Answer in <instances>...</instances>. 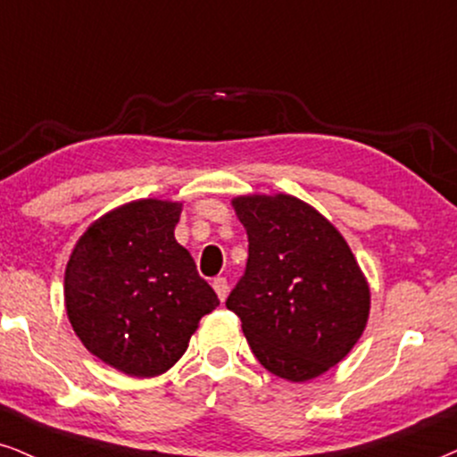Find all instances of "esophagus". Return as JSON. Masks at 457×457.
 I'll return each mask as SVG.
<instances>
[{
  "label": "esophagus",
  "mask_w": 457,
  "mask_h": 457,
  "mask_svg": "<svg viewBox=\"0 0 457 457\" xmlns=\"http://www.w3.org/2000/svg\"><path fill=\"white\" fill-rule=\"evenodd\" d=\"M213 290H216V295H218V298L220 301H224V298H227V295H228V281H227V278H216L213 279Z\"/></svg>",
  "instance_id": "1"
}]
</instances>
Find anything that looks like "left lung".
<instances>
[{
  "label": "left lung",
  "instance_id": "left-lung-1",
  "mask_svg": "<svg viewBox=\"0 0 457 457\" xmlns=\"http://www.w3.org/2000/svg\"><path fill=\"white\" fill-rule=\"evenodd\" d=\"M250 250L227 298L269 373L303 384L339 364L369 322L370 288L328 218L292 195H241Z\"/></svg>",
  "mask_w": 457,
  "mask_h": 457
}]
</instances>
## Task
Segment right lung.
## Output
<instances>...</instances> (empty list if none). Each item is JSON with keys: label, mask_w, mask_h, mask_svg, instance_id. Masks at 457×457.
Wrapping results in <instances>:
<instances>
[{"label": "right lung", "mask_w": 457, "mask_h": 457, "mask_svg": "<svg viewBox=\"0 0 457 457\" xmlns=\"http://www.w3.org/2000/svg\"><path fill=\"white\" fill-rule=\"evenodd\" d=\"M182 203L137 199L82 233L65 267V312L82 345L129 377L167 373L220 305L176 241Z\"/></svg>", "instance_id": "1"}]
</instances>
